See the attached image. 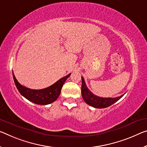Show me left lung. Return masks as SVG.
<instances>
[{
  "label": "left lung",
  "instance_id": "left-lung-1",
  "mask_svg": "<svg viewBox=\"0 0 147 147\" xmlns=\"http://www.w3.org/2000/svg\"><path fill=\"white\" fill-rule=\"evenodd\" d=\"M81 93H82L83 99L84 100L86 103L89 105L97 109H103L111 106L118 101L124 95H122L120 97H115V98H112V97L107 98V97H101L97 96V95L93 94L92 92H90V90L88 89L86 85L85 81L84 80L82 76Z\"/></svg>",
  "mask_w": 147,
  "mask_h": 147
}]
</instances>
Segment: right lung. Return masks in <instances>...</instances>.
<instances>
[{
  "instance_id": "obj_1",
  "label": "right lung",
  "mask_w": 147,
  "mask_h": 147,
  "mask_svg": "<svg viewBox=\"0 0 147 147\" xmlns=\"http://www.w3.org/2000/svg\"><path fill=\"white\" fill-rule=\"evenodd\" d=\"M71 73L59 79L56 82L48 88L41 90H32L23 86L18 82L13 73V78L16 88L25 98L37 105H48L54 102L61 93L63 85Z\"/></svg>"
}]
</instances>
